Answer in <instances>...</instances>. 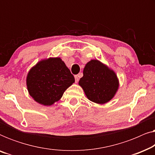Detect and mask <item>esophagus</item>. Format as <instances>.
<instances>
[{"label":"esophagus","mask_w":155,"mask_h":155,"mask_svg":"<svg viewBox=\"0 0 155 155\" xmlns=\"http://www.w3.org/2000/svg\"><path fill=\"white\" fill-rule=\"evenodd\" d=\"M79 78H80V76L77 75H75V82H78L79 81Z\"/></svg>","instance_id":"34e87169"}]
</instances>
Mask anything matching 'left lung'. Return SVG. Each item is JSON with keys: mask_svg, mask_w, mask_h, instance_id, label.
Listing matches in <instances>:
<instances>
[{"mask_svg": "<svg viewBox=\"0 0 155 155\" xmlns=\"http://www.w3.org/2000/svg\"><path fill=\"white\" fill-rule=\"evenodd\" d=\"M79 85L89 100L104 104L115 96L119 88V80L114 70L97 59L86 63Z\"/></svg>", "mask_w": 155, "mask_h": 155, "instance_id": "obj_1", "label": "left lung"}]
</instances>
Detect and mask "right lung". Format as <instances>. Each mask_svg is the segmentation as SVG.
I'll return each instance as SVG.
<instances>
[{
	"instance_id": "add662e5",
	"label": "right lung",
	"mask_w": 155,
	"mask_h": 155,
	"mask_svg": "<svg viewBox=\"0 0 155 155\" xmlns=\"http://www.w3.org/2000/svg\"><path fill=\"white\" fill-rule=\"evenodd\" d=\"M75 82V78L60 57L41 59L27 73L28 92L36 102L51 106Z\"/></svg>"
}]
</instances>
